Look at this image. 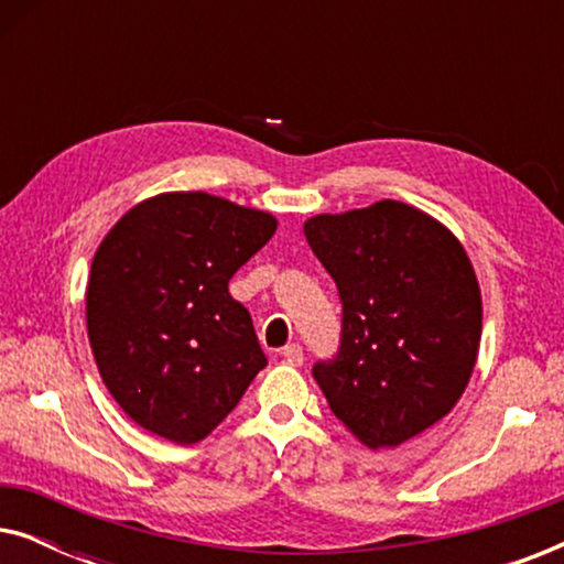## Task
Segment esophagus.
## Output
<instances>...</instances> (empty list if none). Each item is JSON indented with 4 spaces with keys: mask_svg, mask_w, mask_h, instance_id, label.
<instances>
[{
    "mask_svg": "<svg viewBox=\"0 0 564 564\" xmlns=\"http://www.w3.org/2000/svg\"><path fill=\"white\" fill-rule=\"evenodd\" d=\"M282 357H284V361H288V365H292V367H300L303 365V346L300 344H290V346H284V351H282Z\"/></svg>",
    "mask_w": 564,
    "mask_h": 564,
    "instance_id": "obj_1",
    "label": "esophagus"
}]
</instances>
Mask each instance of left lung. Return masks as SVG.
Listing matches in <instances>:
<instances>
[{
  "mask_svg": "<svg viewBox=\"0 0 564 564\" xmlns=\"http://www.w3.org/2000/svg\"><path fill=\"white\" fill-rule=\"evenodd\" d=\"M344 305L341 346L313 367L361 444L398 446L457 405L473 377L482 297L457 236L395 199L305 220Z\"/></svg>",
  "mask_w": 564,
  "mask_h": 564,
  "instance_id": "1",
  "label": "left lung"
}]
</instances>
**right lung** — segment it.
I'll return each mask as SVG.
<instances>
[{
	"label": "right lung",
	"mask_w": 564,
	"mask_h": 564,
	"mask_svg": "<svg viewBox=\"0 0 564 564\" xmlns=\"http://www.w3.org/2000/svg\"><path fill=\"white\" fill-rule=\"evenodd\" d=\"M276 230L269 213L207 192H164L122 215L91 259L87 334L138 426L197 444L267 367L228 282Z\"/></svg>",
	"instance_id": "obj_1"
}]
</instances>
